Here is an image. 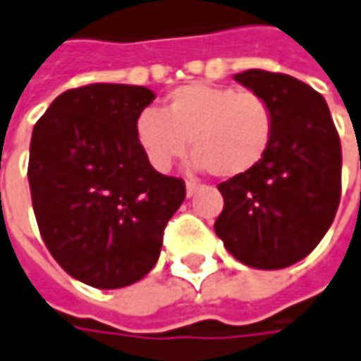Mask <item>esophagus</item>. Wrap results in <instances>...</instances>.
I'll return each instance as SVG.
<instances>
[{
  "label": "esophagus",
  "mask_w": 361,
  "mask_h": 361,
  "mask_svg": "<svg viewBox=\"0 0 361 361\" xmlns=\"http://www.w3.org/2000/svg\"><path fill=\"white\" fill-rule=\"evenodd\" d=\"M196 181H185V194H188V197H192L196 194Z\"/></svg>",
  "instance_id": "34e87169"
}]
</instances>
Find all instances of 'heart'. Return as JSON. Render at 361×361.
<instances>
[{
    "label": "heart",
    "instance_id": "b5f03b06",
    "mask_svg": "<svg viewBox=\"0 0 361 361\" xmlns=\"http://www.w3.org/2000/svg\"><path fill=\"white\" fill-rule=\"evenodd\" d=\"M274 135L271 102L255 90L220 85H183L171 90L161 113L143 111L135 137L147 161L167 171L188 151L196 169L220 180L240 178L267 157Z\"/></svg>",
    "mask_w": 361,
    "mask_h": 361
}]
</instances>
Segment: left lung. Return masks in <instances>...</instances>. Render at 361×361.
Here are the masks:
<instances>
[{
  "mask_svg": "<svg viewBox=\"0 0 361 361\" xmlns=\"http://www.w3.org/2000/svg\"><path fill=\"white\" fill-rule=\"evenodd\" d=\"M243 87L274 111L267 157L252 171L218 185L224 210L214 230L228 252L252 269H285L322 243L341 196V143L317 90L289 74L240 72Z\"/></svg>",
  "mask_w": 361,
  "mask_h": 361,
  "instance_id": "8db88e82",
  "label": "left lung"
}]
</instances>
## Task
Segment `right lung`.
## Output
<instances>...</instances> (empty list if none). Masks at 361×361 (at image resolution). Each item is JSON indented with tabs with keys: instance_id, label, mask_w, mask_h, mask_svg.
<instances>
[{
	"instance_id": "add662e5",
	"label": "right lung",
	"mask_w": 361,
	"mask_h": 361,
	"mask_svg": "<svg viewBox=\"0 0 361 361\" xmlns=\"http://www.w3.org/2000/svg\"><path fill=\"white\" fill-rule=\"evenodd\" d=\"M153 99L133 85L71 88L32 133L27 181L39 234L66 273L97 289L149 273L185 197L183 180L155 171L135 137Z\"/></svg>"
}]
</instances>
